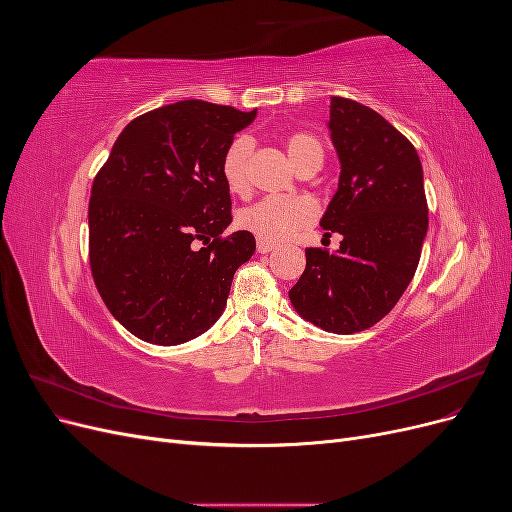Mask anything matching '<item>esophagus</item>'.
Wrapping results in <instances>:
<instances>
[{"instance_id": "34e87169", "label": "esophagus", "mask_w": 512, "mask_h": 512, "mask_svg": "<svg viewBox=\"0 0 512 512\" xmlns=\"http://www.w3.org/2000/svg\"><path fill=\"white\" fill-rule=\"evenodd\" d=\"M256 250H258V254H269V252H273V250H275V243L265 241V239H258V243H256Z\"/></svg>"}]
</instances>
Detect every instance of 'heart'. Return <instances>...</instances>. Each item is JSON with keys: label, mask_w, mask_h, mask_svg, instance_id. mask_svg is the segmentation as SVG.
<instances>
[{"label": "heart", "mask_w": 512, "mask_h": 512, "mask_svg": "<svg viewBox=\"0 0 512 512\" xmlns=\"http://www.w3.org/2000/svg\"><path fill=\"white\" fill-rule=\"evenodd\" d=\"M252 141L250 138H237L226 149L222 158V179L232 194H243L247 188V158H250ZM288 156L297 168L309 156H322V145L316 136L307 132H297L286 141ZM316 205L305 196H269L258 200L256 205L245 207L239 213V226L250 230L258 239L282 241L292 232L307 226L314 220Z\"/></svg>", "instance_id": "1"}]
</instances>
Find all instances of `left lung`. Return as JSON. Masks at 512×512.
I'll return each mask as SVG.
<instances>
[{"instance_id":"1","label":"left lung","mask_w":512,"mask_h":512,"mask_svg":"<svg viewBox=\"0 0 512 512\" xmlns=\"http://www.w3.org/2000/svg\"><path fill=\"white\" fill-rule=\"evenodd\" d=\"M327 126L342 173L320 226L342 241L335 252L307 247L288 297L303 320L350 335L374 327L412 282L427 200L416 149L382 115L333 96Z\"/></svg>"}]
</instances>
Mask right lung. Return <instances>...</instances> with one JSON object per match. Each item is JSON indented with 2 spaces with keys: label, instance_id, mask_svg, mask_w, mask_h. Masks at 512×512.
Here are the masks:
<instances>
[{
  "label": "right lung",
  "instance_id": "obj_1",
  "mask_svg": "<svg viewBox=\"0 0 512 512\" xmlns=\"http://www.w3.org/2000/svg\"><path fill=\"white\" fill-rule=\"evenodd\" d=\"M254 119L203 100L156 108L123 128L91 185V275L143 342L177 346L211 329L256 250L247 230L222 239L232 222L222 158Z\"/></svg>",
  "mask_w": 512,
  "mask_h": 512
}]
</instances>
